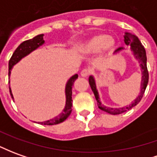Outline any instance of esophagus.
<instances>
[{"instance_id":"obj_1","label":"esophagus","mask_w":157,"mask_h":157,"mask_svg":"<svg viewBox=\"0 0 157 157\" xmlns=\"http://www.w3.org/2000/svg\"><path fill=\"white\" fill-rule=\"evenodd\" d=\"M90 73H91L90 70H88V69H83L81 71V75H82V77H86V76H88L90 75Z\"/></svg>"}]
</instances>
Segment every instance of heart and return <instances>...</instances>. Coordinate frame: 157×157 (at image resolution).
Wrapping results in <instances>:
<instances>
[{
	"label": "heart",
	"instance_id": "obj_1",
	"mask_svg": "<svg viewBox=\"0 0 157 157\" xmlns=\"http://www.w3.org/2000/svg\"><path fill=\"white\" fill-rule=\"evenodd\" d=\"M116 46L114 38L105 34H97L88 38L81 46V52L86 54H94L97 52H112Z\"/></svg>",
	"mask_w": 157,
	"mask_h": 157
}]
</instances>
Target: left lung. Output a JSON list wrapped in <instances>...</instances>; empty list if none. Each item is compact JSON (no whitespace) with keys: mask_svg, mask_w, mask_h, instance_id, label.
I'll list each match as a JSON object with an SVG mask.
<instances>
[{"mask_svg":"<svg viewBox=\"0 0 157 157\" xmlns=\"http://www.w3.org/2000/svg\"><path fill=\"white\" fill-rule=\"evenodd\" d=\"M124 41L126 44L128 46H131V49L133 52L134 57L140 61V67H141V71H142V82H141V91H140V94L139 95V97L136 98L134 102L132 103V105H129L128 107H123L121 109H113V108H109V107H105L104 105H101V102L99 100V97H98V94L97 88H96V85H95V81L93 76H90L88 79L89 82V85L91 86V88L94 92L95 98L97 100V104L98 108L104 110L105 112L111 114V115H119L121 113H124L126 111H128L130 109H132L133 106H135L136 105H138L141 100V98H143L144 91L146 89L147 86L148 81H149V72H148L147 64H146V61H147V58H146V52H145V49L143 47L142 43L140 42V40H139V38L132 35L130 33H126L124 36ZM121 50V48H118L116 50V52H119Z\"/></svg>","mask_w":157,"mask_h":157,"instance_id":"obj_1","label":"left lung"}]
</instances>
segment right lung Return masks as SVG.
Segmentation results:
<instances>
[{
  "label": "right lung",
  "mask_w": 157,
  "mask_h": 157,
  "mask_svg": "<svg viewBox=\"0 0 157 157\" xmlns=\"http://www.w3.org/2000/svg\"><path fill=\"white\" fill-rule=\"evenodd\" d=\"M43 36L44 35H38L36 36H35L30 40H25L24 42H22L21 44L19 45L17 48V49L14 51L13 53V56L11 57L8 63V75L10 76L11 74V70L13 67L15 63H17L19 60L21 59L22 58H24L25 56L28 55L29 52L34 51L35 49L39 48L40 46L44 43V40H43ZM78 78V75H73L69 81H68L67 84H66V87H65V95H66V105H65V108L63 109V112L60 114L59 117H56L53 119L47 121H43V122H40V124L42 125H56L59 124L61 122H63V121H65L68 118V117L71 115V111H72V86L74 84V82L76 79ZM10 89V94L12 98H13V96L11 92V88Z\"/></svg>",
  "instance_id": "right-lung-1"
}]
</instances>
